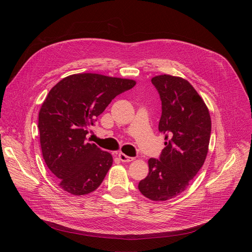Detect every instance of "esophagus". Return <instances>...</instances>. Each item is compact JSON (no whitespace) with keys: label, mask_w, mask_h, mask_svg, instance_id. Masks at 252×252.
<instances>
[{"label":"esophagus","mask_w":252,"mask_h":252,"mask_svg":"<svg viewBox=\"0 0 252 252\" xmlns=\"http://www.w3.org/2000/svg\"><path fill=\"white\" fill-rule=\"evenodd\" d=\"M119 158H120L123 162H129V161H132V160L134 159V158L127 157V156H126L125 154H120V155H119Z\"/></svg>","instance_id":"1"}]
</instances>
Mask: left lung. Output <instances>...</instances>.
<instances>
[{
	"label": "left lung",
	"mask_w": 252,
	"mask_h": 252,
	"mask_svg": "<svg viewBox=\"0 0 252 252\" xmlns=\"http://www.w3.org/2000/svg\"><path fill=\"white\" fill-rule=\"evenodd\" d=\"M161 100L158 130L165 135L159 159H149V174L138 184L146 197L164 201L184 192L208 152L211 132L209 111L185 79L160 75L152 79Z\"/></svg>",
	"instance_id": "1"
}]
</instances>
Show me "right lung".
Returning <instances> with one entry per match:
<instances>
[{"label":"right lung","mask_w":252,"mask_h":252,"mask_svg":"<svg viewBox=\"0 0 252 252\" xmlns=\"http://www.w3.org/2000/svg\"><path fill=\"white\" fill-rule=\"evenodd\" d=\"M133 80L98 74H76L49 92L39 113L43 158L59 186L74 195L95 190L113 164V157L87 142L88 128Z\"/></svg>","instance_id":"add662e5"}]
</instances>
